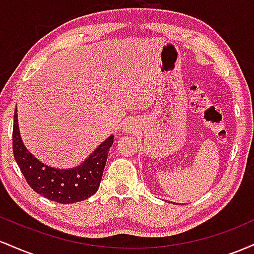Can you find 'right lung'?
I'll use <instances>...</instances> for the list:
<instances>
[{
  "label": "right lung",
  "mask_w": 254,
  "mask_h": 254,
  "mask_svg": "<svg viewBox=\"0 0 254 254\" xmlns=\"http://www.w3.org/2000/svg\"><path fill=\"white\" fill-rule=\"evenodd\" d=\"M14 113L13 153L20 171L28 185L40 196L61 204H71L87 199L98 191L107 154L113 144V135L106 138L90 155L72 168H55L39 161L21 139Z\"/></svg>",
  "instance_id": "1"
}]
</instances>
